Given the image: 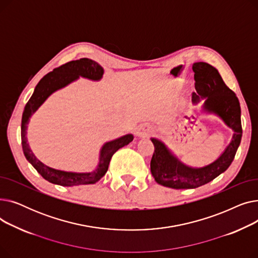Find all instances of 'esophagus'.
Returning a JSON list of instances; mask_svg holds the SVG:
<instances>
[{
	"instance_id": "34e87169",
	"label": "esophagus",
	"mask_w": 258,
	"mask_h": 258,
	"mask_svg": "<svg viewBox=\"0 0 258 258\" xmlns=\"http://www.w3.org/2000/svg\"><path fill=\"white\" fill-rule=\"evenodd\" d=\"M151 133H152V131H151L150 127H148L147 125H142V126H140V127L138 128V131H137L136 134L138 135L139 137L145 138V137H147V136H150Z\"/></svg>"
}]
</instances>
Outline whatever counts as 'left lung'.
<instances>
[{
    "mask_svg": "<svg viewBox=\"0 0 258 258\" xmlns=\"http://www.w3.org/2000/svg\"><path fill=\"white\" fill-rule=\"evenodd\" d=\"M196 90L194 98L206 97L204 110L220 116L234 132L232 141L226 147L221 157L211 164L192 168L183 164L175 158L166 145L158 139L152 138L155 152L151 161V171L155 181L165 187L173 189H192L205 185L219 177L231 165L241 140L240 106L236 95L224 83L219 71L207 62H195ZM196 101V100H195Z\"/></svg>",
    "mask_w": 258,
    "mask_h": 258,
    "instance_id": "left-lung-1",
    "label": "left lung"
}]
</instances>
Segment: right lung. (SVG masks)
Instances as JSON below:
<instances>
[{
    "mask_svg": "<svg viewBox=\"0 0 258 258\" xmlns=\"http://www.w3.org/2000/svg\"><path fill=\"white\" fill-rule=\"evenodd\" d=\"M103 75V69L100 64L89 58H80L61 64L52 72L45 75L34 89L32 96L27 102L22 117L21 136L23 152L32 166L37 170L42 177L50 183L60 186H76L95 184L98 182L107 171L108 164L113 155L119 148L127 145L133 141L134 136L131 134L125 135L113 141L106 142L100 151L99 163L97 168L91 172H69L51 168L42 163L31 152L29 144L27 143V125H28L31 115L44 103L50 95L76 80L79 76L92 80H99Z\"/></svg>",
    "mask_w": 258,
    "mask_h": 258,
    "instance_id": "1",
    "label": "right lung"
}]
</instances>
